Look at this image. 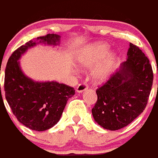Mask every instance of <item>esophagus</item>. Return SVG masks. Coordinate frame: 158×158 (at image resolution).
<instances>
[{
	"label": "esophagus",
	"mask_w": 158,
	"mask_h": 158,
	"mask_svg": "<svg viewBox=\"0 0 158 158\" xmlns=\"http://www.w3.org/2000/svg\"><path fill=\"white\" fill-rule=\"evenodd\" d=\"M88 88V86L87 83H85V82H83V83H81V84H79L78 86L77 87V93H82L83 91H85L87 88Z\"/></svg>",
	"instance_id": "esophagus-1"
}]
</instances>
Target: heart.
I'll return each mask as SVG.
<instances>
[{
  "label": "heart",
  "mask_w": 158,
  "mask_h": 158,
  "mask_svg": "<svg viewBox=\"0 0 158 158\" xmlns=\"http://www.w3.org/2000/svg\"><path fill=\"white\" fill-rule=\"evenodd\" d=\"M109 48L106 43H99L92 47L79 57V63L87 67L93 66L99 62L94 70V78L98 81H105L110 76L117 61L116 55L108 52Z\"/></svg>",
  "instance_id": "heart-1"
}]
</instances>
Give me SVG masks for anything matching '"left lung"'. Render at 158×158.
<instances>
[{
	"instance_id": "1",
	"label": "left lung",
	"mask_w": 158,
	"mask_h": 158,
	"mask_svg": "<svg viewBox=\"0 0 158 158\" xmlns=\"http://www.w3.org/2000/svg\"><path fill=\"white\" fill-rule=\"evenodd\" d=\"M127 55L119 70L96 90L98 99L92 109L93 117L109 130L126 127L139 116L152 87V68L145 53L130 43Z\"/></svg>"
}]
</instances>
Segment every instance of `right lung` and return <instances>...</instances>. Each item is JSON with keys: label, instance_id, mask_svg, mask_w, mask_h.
<instances>
[{"label": "right lung", "instance_id": "right-lung-1", "mask_svg": "<svg viewBox=\"0 0 158 158\" xmlns=\"http://www.w3.org/2000/svg\"><path fill=\"white\" fill-rule=\"evenodd\" d=\"M59 38L58 35L48 34L36 40L56 45ZM35 44V41H28L10 56L5 70L4 90L6 99L19 123L32 130L45 131L59 122L75 89L57 81H34L22 72L18 60Z\"/></svg>", "mask_w": 158, "mask_h": 158}]
</instances>
